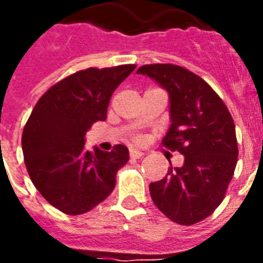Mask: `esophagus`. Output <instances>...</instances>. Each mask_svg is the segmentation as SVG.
I'll list each match as a JSON object with an SVG mask.
<instances>
[{
	"label": "esophagus",
	"mask_w": 263,
	"mask_h": 263,
	"mask_svg": "<svg viewBox=\"0 0 263 263\" xmlns=\"http://www.w3.org/2000/svg\"><path fill=\"white\" fill-rule=\"evenodd\" d=\"M129 156H131V159H141L143 156V152L137 151V149H131V151H129Z\"/></svg>",
	"instance_id": "obj_1"
}]
</instances>
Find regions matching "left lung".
<instances>
[{
  "instance_id": "left-lung-1",
  "label": "left lung",
  "mask_w": 263,
  "mask_h": 263,
  "mask_svg": "<svg viewBox=\"0 0 263 263\" xmlns=\"http://www.w3.org/2000/svg\"><path fill=\"white\" fill-rule=\"evenodd\" d=\"M145 74L169 92L171 121L162 143L184 156L180 167L167 169L151 183L155 205L182 226L214 213L226 196L238 160L235 125L218 94L190 70L176 65H145Z\"/></svg>"
}]
</instances>
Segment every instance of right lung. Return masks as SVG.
I'll return each instance as SVG.
<instances>
[{"label": "right lung", "mask_w": 263, "mask_h": 263, "mask_svg": "<svg viewBox=\"0 0 263 263\" xmlns=\"http://www.w3.org/2000/svg\"><path fill=\"white\" fill-rule=\"evenodd\" d=\"M135 65L80 70L39 98L22 132L26 171L37 192L65 214L94 209L115 187V175L129 159L128 148H84V135L105 121L109 98Z\"/></svg>", "instance_id": "1"}]
</instances>
